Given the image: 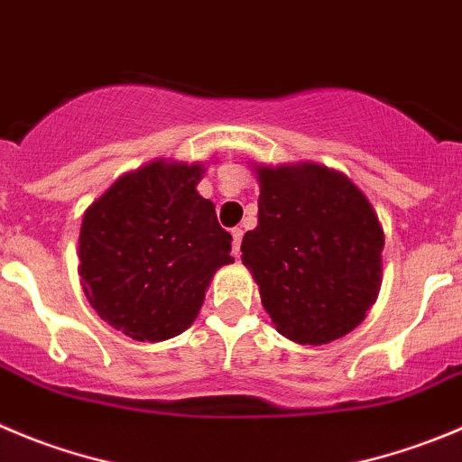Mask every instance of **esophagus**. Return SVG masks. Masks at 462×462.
<instances>
[{"label": "esophagus", "mask_w": 462, "mask_h": 462, "mask_svg": "<svg viewBox=\"0 0 462 462\" xmlns=\"http://www.w3.org/2000/svg\"><path fill=\"white\" fill-rule=\"evenodd\" d=\"M234 236V256H240V243H243V228H234L231 231Z\"/></svg>", "instance_id": "34e87169"}]
</instances>
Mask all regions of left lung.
Instances as JSON below:
<instances>
[{
    "mask_svg": "<svg viewBox=\"0 0 462 462\" xmlns=\"http://www.w3.org/2000/svg\"><path fill=\"white\" fill-rule=\"evenodd\" d=\"M258 226L240 245L276 331L327 345L363 322L381 288L383 228L340 172L258 168Z\"/></svg>",
    "mask_w": 462,
    "mask_h": 462,
    "instance_id": "1",
    "label": "left lung"
}]
</instances>
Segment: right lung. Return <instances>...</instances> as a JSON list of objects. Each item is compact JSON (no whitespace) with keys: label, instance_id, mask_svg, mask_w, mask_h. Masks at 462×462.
I'll return each mask as SVG.
<instances>
[{"label":"right lung","instance_id":"add662e5","mask_svg":"<svg viewBox=\"0 0 462 462\" xmlns=\"http://www.w3.org/2000/svg\"><path fill=\"white\" fill-rule=\"evenodd\" d=\"M201 165L156 161L125 174L83 215L79 274L97 315L140 342L195 322L231 236L197 192Z\"/></svg>","mask_w":462,"mask_h":462}]
</instances>
